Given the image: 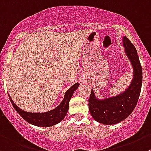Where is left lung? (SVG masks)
Segmentation results:
<instances>
[{
	"label": "left lung",
	"mask_w": 151,
	"mask_h": 151,
	"mask_svg": "<svg viewBox=\"0 0 151 151\" xmlns=\"http://www.w3.org/2000/svg\"><path fill=\"white\" fill-rule=\"evenodd\" d=\"M122 46L133 67V79L124 92L117 96L98 99L93 90L89 99V110L92 117L103 124H116L127 119L134 110L142 84V70L138 53L126 36L122 37Z\"/></svg>",
	"instance_id": "obj_1"
}]
</instances>
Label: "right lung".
<instances>
[{"label": "right lung", "mask_w": 151, "mask_h": 151, "mask_svg": "<svg viewBox=\"0 0 151 151\" xmlns=\"http://www.w3.org/2000/svg\"><path fill=\"white\" fill-rule=\"evenodd\" d=\"M79 83L73 84L69 90H67L61 104L53 110L44 113H30L23 110L14 103L10 96L9 99L14 108L19 113L24 120L32 125L38 127H52L64 119L69 109V102L76 90L78 89Z\"/></svg>", "instance_id": "obj_1"}]
</instances>
